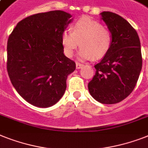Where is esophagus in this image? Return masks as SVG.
<instances>
[{
    "label": "esophagus",
    "instance_id": "34e87169",
    "mask_svg": "<svg viewBox=\"0 0 148 148\" xmlns=\"http://www.w3.org/2000/svg\"><path fill=\"white\" fill-rule=\"evenodd\" d=\"M84 66V64L81 63H80V62H76V68H77V69H80V68H81V67H83Z\"/></svg>",
    "mask_w": 148,
    "mask_h": 148
}]
</instances>
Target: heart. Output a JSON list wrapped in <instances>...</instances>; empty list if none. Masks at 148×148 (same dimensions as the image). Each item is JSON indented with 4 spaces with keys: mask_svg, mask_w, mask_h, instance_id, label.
Returning a JSON list of instances; mask_svg holds the SVG:
<instances>
[{
    "mask_svg": "<svg viewBox=\"0 0 148 148\" xmlns=\"http://www.w3.org/2000/svg\"><path fill=\"white\" fill-rule=\"evenodd\" d=\"M72 32L64 30L62 34L64 53L72 57L79 45L78 57L80 59H99L104 57L111 49L112 36L102 23L84 16L76 21L71 27Z\"/></svg>",
    "mask_w": 148,
    "mask_h": 148,
    "instance_id": "heart-1",
    "label": "heart"
}]
</instances>
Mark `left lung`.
I'll use <instances>...</instances> for the list:
<instances>
[{
    "mask_svg": "<svg viewBox=\"0 0 148 148\" xmlns=\"http://www.w3.org/2000/svg\"><path fill=\"white\" fill-rule=\"evenodd\" d=\"M100 14L112 33V45L94 66L96 74L88 90L97 101L114 104L125 99L138 80L142 68L140 42L136 30L124 18L109 11Z\"/></svg>",
    "mask_w": 148,
    "mask_h": 148,
    "instance_id": "1",
    "label": "left lung"
}]
</instances>
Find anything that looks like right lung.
Segmentation results:
<instances>
[{
  "label": "right lung",
  "mask_w": 148,
  "mask_h": 148,
  "mask_svg": "<svg viewBox=\"0 0 148 148\" xmlns=\"http://www.w3.org/2000/svg\"><path fill=\"white\" fill-rule=\"evenodd\" d=\"M62 10L29 16L16 24L8 41L7 68L26 101L47 108L59 101L76 64L64 55L62 34L72 21Z\"/></svg>",
  "instance_id": "1"
}]
</instances>
